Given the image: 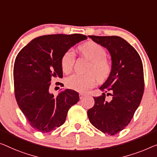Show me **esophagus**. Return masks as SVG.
<instances>
[{"instance_id":"1","label":"esophagus","mask_w":157,"mask_h":157,"mask_svg":"<svg viewBox=\"0 0 157 157\" xmlns=\"http://www.w3.org/2000/svg\"><path fill=\"white\" fill-rule=\"evenodd\" d=\"M79 99H82L83 98L85 97V94H79Z\"/></svg>"}]
</instances>
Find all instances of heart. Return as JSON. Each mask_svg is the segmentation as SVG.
<instances>
[{
    "instance_id": "obj_1",
    "label": "heart",
    "mask_w": 157,
    "mask_h": 157,
    "mask_svg": "<svg viewBox=\"0 0 157 157\" xmlns=\"http://www.w3.org/2000/svg\"><path fill=\"white\" fill-rule=\"evenodd\" d=\"M79 51L84 56L92 62L89 71L92 74L73 75L66 80L68 88L77 92L85 93L95 85L96 78L99 82H103L109 78L111 71V65L105 58L106 51L99 44L94 41H88L79 47ZM75 54L72 51L69 50L65 53L61 60L62 69L65 73H69L73 68Z\"/></svg>"
}]
</instances>
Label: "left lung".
I'll return each instance as SVG.
<instances>
[{"label":"left lung","mask_w":157,"mask_h":157,"mask_svg":"<svg viewBox=\"0 0 157 157\" xmlns=\"http://www.w3.org/2000/svg\"><path fill=\"white\" fill-rule=\"evenodd\" d=\"M106 48L111 55V71L99 89L103 95L94 97V106L89 109L90 123L98 130L114 135L123 130L138 108L144 92L143 65L137 51L118 36H89ZM112 99H105V93Z\"/></svg>","instance_id":"1"}]
</instances>
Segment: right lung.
<instances>
[{
	"label": "right lung",
	"instance_id": "right-lung-1",
	"mask_svg": "<svg viewBox=\"0 0 157 157\" xmlns=\"http://www.w3.org/2000/svg\"><path fill=\"white\" fill-rule=\"evenodd\" d=\"M85 35L52 34L34 39L15 58L13 78L16 101L32 128L49 132L65 123L68 110L78 102L72 90L57 97L49 92L52 77L63 78L61 60L70 48L85 40Z\"/></svg>",
	"mask_w": 157,
	"mask_h": 157
}]
</instances>
